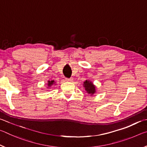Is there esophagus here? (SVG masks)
<instances>
[{
  "instance_id": "1",
  "label": "esophagus",
  "mask_w": 147,
  "mask_h": 147,
  "mask_svg": "<svg viewBox=\"0 0 147 147\" xmlns=\"http://www.w3.org/2000/svg\"><path fill=\"white\" fill-rule=\"evenodd\" d=\"M65 81H67V82H73V79L72 78H65Z\"/></svg>"
}]
</instances>
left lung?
I'll list each match as a JSON object with an SVG mask.
<instances>
[{"instance_id": "1", "label": "left lung", "mask_w": 147, "mask_h": 147, "mask_svg": "<svg viewBox=\"0 0 147 147\" xmlns=\"http://www.w3.org/2000/svg\"><path fill=\"white\" fill-rule=\"evenodd\" d=\"M83 86L85 89L86 91L88 94L93 96L96 92V87L94 85V84L89 80H86L84 82Z\"/></svg>"}]
</instances>
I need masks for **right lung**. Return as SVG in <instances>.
Instances as JSON below:
<instances>
[{
  "instance_id": "right-lung-1",
  "label": "right lung",
  "mask_w": 147,
  "mask_h": 147,
  "mask_svg": "<svg viewBox=\"0 0 147 147\" xmlns=\"http://www.w3.org/2000/svg\"><path fill=\"white\" fill-rule=\"evenodd\" d=\"M56 82L54 80H49L48 82H47V89H49L50 88H51L52 86H56Z\"/></svg>"
}]
</instances>
